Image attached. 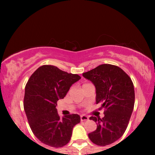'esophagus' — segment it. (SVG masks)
<instances>
[{"label": "esophagus", "mask_w": 155, "mask_h": 155, "mask_svg": "<svg viewBox=\"0 0 155 155\" xmlns=\"http://www.w3.org/2000/svg\"><path fill=\"white\" fill-rule=\"evenodd\" d=\"M88 116H86L85 114H82L81 116H80V120H82V121H84V120H88Z\"/></svg>", "instance_id": "esophagus-1"}]
</instances>
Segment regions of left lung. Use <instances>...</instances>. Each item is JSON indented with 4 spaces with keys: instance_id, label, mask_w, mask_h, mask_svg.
I'll return each mask as SVG.
<instances>
[{
    "instance_id": "left-lung-1",
    "label": "left lung",
    "mask_w": 155,
    "mask_h": 155,
    "mask_svg": "<svg viewBox=\"0 0 155 155\" xmlns=\"http://www.w3.org/2000/svg\"><path fill=\"white\" fill-rule=\"evenodd\" d=\"M96 89V104L104 109L102 118L91 116L97 128L89 133L93 143L105 146L114 143L124 135L135 104V91L130 78L119 67L102 64L82 73Z\"/></svg>"
}]
</instances>
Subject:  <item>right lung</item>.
Instances as JSON below:
<instances>
[{"label": "right lung", "instance_id": "add662e5", "mask_svg": "<svg viewBox=\"0 0 155 155\" xmlns=\"http://www.w3.org/2000/svg\"><path fill=\"white\" fill-rule=\"evenodd\" d=\"M80 78L51 65L39 67L29 78L25 86L24 109L31 131L42 143L61 147L69 143L80 116L70 114L61 118L56 107Z\"/></svg>", "mask_w": 155, "mask_h": 155}]
</instances>
